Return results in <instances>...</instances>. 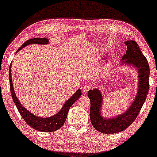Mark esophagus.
Masks as SVG:
<instances>
[{
    "label": "esophagus",
    "instance_id": "1",
    "mask_svg": "<svg viewBox=\"0 0 157 157\" xmlns=\"http://www.w3.org/2000/svg\"><path fill=\"white\" fill-rule=\"evenodd\" d=\"M91 89V86L90 84H86L83 86V91L86 92Z\"/></svg>",
    "mask_w": 157,
    "mask_h": 157
}]
</instances>
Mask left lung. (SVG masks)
<instances>
[{
  "label": "left lung",
  "instance_id": "8db88e82",
  "mask_svg": "<svg viewBox=\"0 0 157 157\" xmlns=\"http://www.w3.org/2000/svg\"><path fill=\"white\" fill-rule=\"evenodd\" d=\"M125 44L128 50L123 56L121 63L137 68L139 78L137 96L124 113L115 117L106 119L102 117L101 113L102 103L101 92L96 88L88 91V96L90 100V118L93 127L102 134H115L128 128L138 115L149 90L150 68L147 59L136 41L128 40L125 42Z\"/></svg>",
  "mask_w": 157,
  "mask_h": 157
}]
</instances>
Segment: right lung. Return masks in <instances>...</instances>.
Returning <instances> with one entry per match:
<instances>
[{
	"mask_svg": "<svg viewBox=\"0 0 157 157\" xmlns=\"http://www.w3.org/2000/svg\"><path fill=\"white\" fill-rule=\"evenodd\" d=\"M48 43V40L47 38H32L30 40H28L23 43L21 47L17 50V52H19L20 50H21L22 48L25 47V46L29 44H47ZM9 78L10 84V91H11V96L13 98V102H14L15 105H16V107L17 108L20 115H21L23 119H24V121L27 123L31 128L42 132H52L61 128L66 121L69 109L72 106L73 103L79 98V96L82 95L81 90L78 89V90L75 92V94L66 101L65 105H63L62 109H61V111L58 112V113H56L55 115L50 117H38L33 115L32 113L28 111L24 106H22V105L20 103L19 100L17 99V97L15 95L14 89H13V87L11 78V65H10L9 67Z\"/></svg>",
	"mask_w": 157,
	"mask_h": 157,
	"instance_id": "1",
	"label": "right lung"
}]
</instances>
